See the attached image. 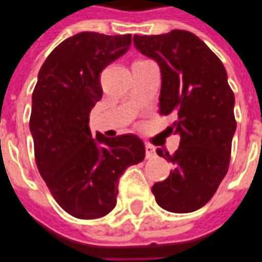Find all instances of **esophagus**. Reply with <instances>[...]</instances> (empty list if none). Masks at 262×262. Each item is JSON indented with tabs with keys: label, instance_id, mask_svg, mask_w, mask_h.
<instances>
[{
	"label": "esophagus",
	"instance_id": "esophagus-1",
	"mask_svg": "<svg viewBox=\"0 0 262 262\" xmlns=\"http://www.w3.org/2000/svg\"><path fill=\"white\" fill-rule=\"evenodd\" d=\"M144 147H146V157H147V159H150L151 156H155V147H153L151 144H146Z\"/></svg>",
	"mask_w": 262,
	"mask_h": 262
}]
</instances>
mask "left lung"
Here are the masks:
<instances>
[{"mask_svg": "<svg viewBox=\"0 0 262 262\" xmlns=\"http://www.w3.org/2000/svg\"><path fill=\"white\" fill-rule=\"evenodd\" d=\"M137 51L159 63L162 72L160 115H173L170 126L180 136L170 156V176L156 183L151 193L157 204L171 213H191L217 191L230 166L237 122L234 93L219 56L199 36L182 29L162 35H135Z\"/></svg>", "mask_w": 262, "mask_h": 262, "instance_id": "1", "label": "left lung"}]
</instances>
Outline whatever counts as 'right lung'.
<instances>
[{
    "label": "right lung",
    "mask_w": 262,
    "mask_h": 262,
    "mask_svg": "<svg viewBox=\"0 0 262 262\" xmlns=\"http://www.w3.org/2000/svg\"><path fill=\"white\" fill-rule=\"evenodd\" d=\"M130 43V34L79 32L61 42L38 74L29 119L36 166L56 203L76 219L111 213L120 176L144 159L136 135L93 139L89 129V113L103 93L100 72Z\"/></svg>",
    "instance_id": "1"
}]
</instances>
